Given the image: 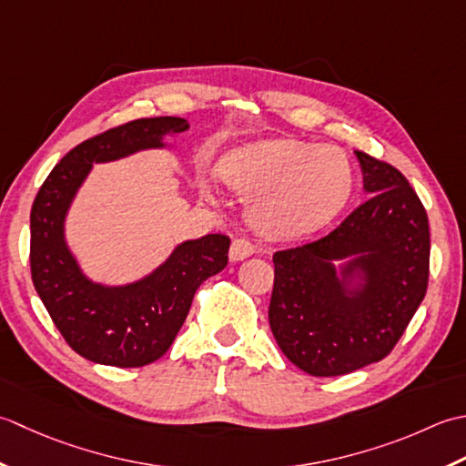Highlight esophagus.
I'll list each match as a JSON object with an SVG mask.
<instances>
[{
  "label": "esophagus",
  "mask_w": 466,
  "mask_h": 466,
  "mask_svg": "<svg viewBox=\"0 0 466 466\" xmlns=\"http://www.w3.org/2000/svg\"><path fill=\"white\" fill-rule=\"evenodd\" d=\"M253 253H255V245L249 239H245V237H239V239H235L231 243L229 258L231 261H243L247 258H251Z\"/></svg>",
  "instance_id": "34e87169"
}]
</instances>
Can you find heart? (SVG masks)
Here are the masks:
<instances>
[{"label":"heart","mask_w":466,"mask_h":466,"mask_svg":"<svg viewBox=\"0 0 466 466\" xmlns=\"http://www.w3.org/2000/svg\"><path fill=\"white\" fill-rule=\"evenodd\" d=\"M223 183L253 197L259 231L303 237L338 217L352 193L354 173L344 150L298 140H265L233 150L219 167Z\"/></svg>","instance_id":"b5f03b06"}]
</instances>
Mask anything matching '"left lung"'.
<instances>
[{
  "mask_svg": "<svg viewBox=\"0 0 466 466\" xmlns=\"http://www.w3.org/2000/svg\"><path fill=\"white\" fill-rule=\"evenodd\" d=\"M356 158L366 201L329 235L273 255V338L311 376L386 358L429 288L431 231L419 195L392 165L362 150Z\"/></svg>",
  "mask_w": 466,
  "mask_h": 466,
  "instance_id": "obj_1",
  "label": "left lung"
}]
</instances>
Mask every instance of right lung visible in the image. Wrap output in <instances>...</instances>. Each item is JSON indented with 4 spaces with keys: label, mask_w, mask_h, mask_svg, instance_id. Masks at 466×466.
Returning <instances> with one entry per match:
<instances>
[{
    "label": "right lung",
    "mask_w": 466,
    "mask_h": 466,
    "mask_svg": "<svg viewBox=\"0 0 466 466\" xmlns=\"http://www.w3.org/2000/svg\"><path fill=\"white\" fill-rule=\"evenodd\" d=\"M188 128L185 118H138L72 148L47 175L30 215V265L37 296L68 346L90 362L140 368L173 344L195 291L225 269L231 239L221 233L178 243L165 263L127 286L84 275L66 243V215L94 163H112Z\"/></svg>",
    "instance_id": "add662e5"
}]
</instances>
